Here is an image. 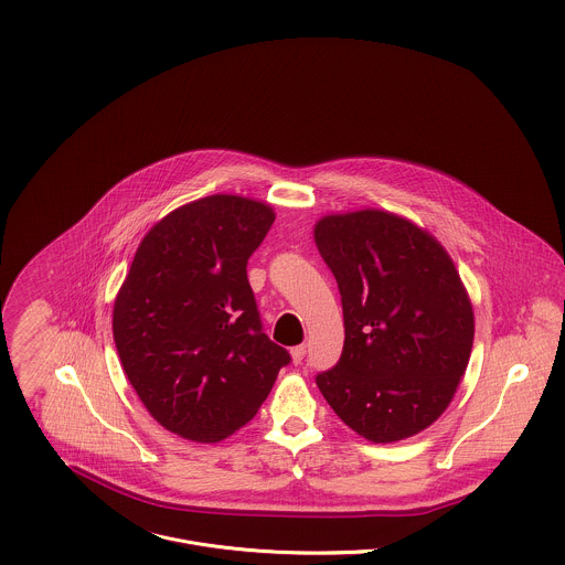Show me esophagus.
Masks as SVG:
<instances>
[{
    "mask_svg": "<svg viewBox=\"0 0 565 565\" xmlns=\"http://www.w3.org/2000/svg\"><path fill=\"white\" fill-rule=\"evenodd\" d=\"M291 356H294V363L300 365V363L305 361V356H307V345H305V343H302V345H296V348L291 350Z\"/></svg>",
    "mask_w": 565,
    "mask_h": 565,
    "instance_id": "34e87169",
    "label": "esophagus"
}]
</instances>
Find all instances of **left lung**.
I'll return each mask as SVG.
<instances>
[{"label": "left lung", "instance_id": "left-lung-1", "mask_svg": "<svg viewBox=\"0 0 565 565\" xmlns=\"http://www.w3.org/2000/svg\"><path fill=\"white\" fill-rule=\"evenodd\" d=\"M316 243L343 309V352L316 383L376 444L430 426L466 374L475 313L448 252L385 211L328 215Z\"/></svg>", "mask_w": 565, "mask_h": 565}]
</instances>
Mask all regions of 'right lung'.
Returning a JSON list of instances; mask_svg holds the SVG:
<instances>
[{"label": "right lung", "instance_id": "1", "mask_svg": "<svg viewBox=\"0 0 565 565\" xmlns=\"http://www.w3.org/2000/svg\"><path fill=\"white\" fill-rule=\"evenodd\" d=\"M274 211L209 195L161 220L139 245L113 311L124 372L167 430L213 444L247 424L291 354L265 332L247 258Z\"/></svg>", "mask_w": 565, "mask_h": 565}]
</instances>
